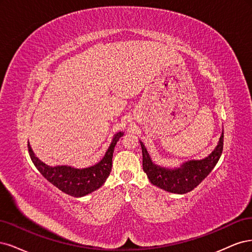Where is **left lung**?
I'll return each mask as SVG.
<instances>
[{
    "mask_svg": "<svg viewBox=\"0 0 252 252\" xmlns=\"http://www.w3.org/2000/svg\"><path fill=\"white\" fill-rule=\"evenodd\" d=\"M224 131L219 139L216 149L209 156L202 160H189L180 167L167 168L154 163L150 154L140 141L142 150V166L151 183L159 189L174 193H186L192 190L205 179L218 163L223 151Z\"/></svg>",
    "mask_w": 252,
    "mask_h": 252,
    "instance_id": "obj_1",
    "label": "left lung"
}]
</instances>
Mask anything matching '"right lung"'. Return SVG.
<instances>
[{"mask_svg": "<svg viewBox=\"0 0 252 252\" xmlns=\"http://www.w3.org/2000/svg\"><path fill=\"white\" fill-rule=\"evenodd\" d=\"M121 136H124V132L116 133L103 158L98 163L86 168H75L68 165L49 166L34 155L29 143L28 151L34 166L48 181L63 192L78 198L98 189L107 180L112 169L114 148Z\"/></svg>", "mask_w": 252, "mask_h": 252, "instance_id": "right-lung-1", "label": "right lung"}]
</instances>
